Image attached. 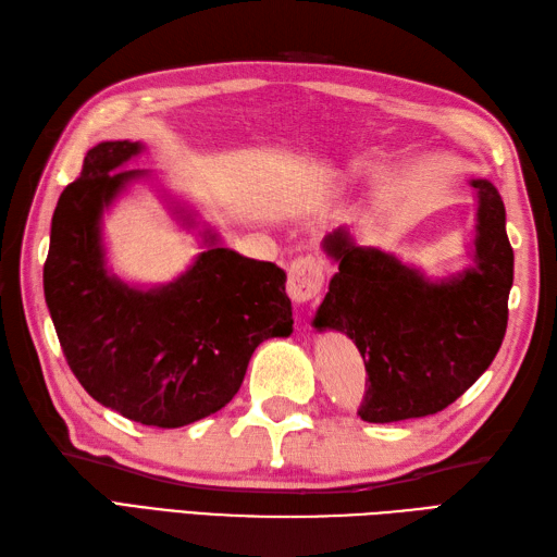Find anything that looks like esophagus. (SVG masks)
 Listing matches in <instances>:
<instances>
[{"instance_id":"esophagus-1","label":"esophagus","mask_w":557,"mask_h":557,"mask_svg":"<svg viewBox=\"0 0 557 557\" xmlns=\"http://www.w3.org/2000/svg\"><path fill=\"white\" fill-rule=\"evenodd\" d=\"M323 282H325V270L321 265V260H315L311 256L297 258L289 265V277H287L289 299L297 304L315 299L323 289Z\"/></svg>"}]
</instances>
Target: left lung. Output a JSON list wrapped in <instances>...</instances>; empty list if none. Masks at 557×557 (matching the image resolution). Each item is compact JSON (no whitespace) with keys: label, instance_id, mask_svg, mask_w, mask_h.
Returning a JSON list of instances; mask_svg holds the SVG:
<instances>
[{"label":"left lung","instance_id":"1","mask_svg":"<svg viewBox=\"0 0 557 557\" xmlns=\"http://www.w3.org/2000/svg\"><path fill=\"white\" fill-rule=\"evenodd\" d=\"M469 184L479 203L471 265L455 275H423L393 253L359 246L349 227L323 239L337 272L313 327L345 333L361 351L369 373L363 421L443 411L479 381L503 345L515 272L505 206L488 180Z\"/></svg>","mask_w":557,"mask_h":557}]
</instances>
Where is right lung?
I'll return each mask as SVG.
<instances>
[{"mask_svg": "<svg viewBox=\"0 0 557 557\" xmlns=\"http://www.w3.org/2000/svg\"><path fill=\"white\" fill-rule=\"evenodd\" d=\"M144 144L102 140L86 152L52 215L42 285L59 345L86 393L122 417L180 429L239 393L260 342L292 335L287 275L224 248L212 227L194 263L168 285L136 287L108 268L102 215L148 170H124ZM186 230L191 210L174 206Z\"/></svg>", "mask_w": 557, "mask_h": 557, "instance_id": "add662e5", "label": "right lung"}]
</instances>
